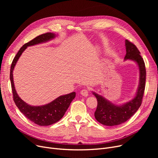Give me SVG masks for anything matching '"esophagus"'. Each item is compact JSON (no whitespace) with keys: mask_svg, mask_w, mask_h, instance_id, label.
I'll return each instance as SVG.
<instances>
[{"mask_svg":"<svg viewBox=\"0 0 158 158\" xmlns=\"http://www.w3.org/2000/svg\"><path fill=\"white\" fill-rule=\"evenodd\" d=\"M88 94H89V90L88 89H86V88L82 89L81 91V94L82 96H84V97H88Z\"/></svg>","mask_w":158,"mask_h":158,"instance_id":"obj_1","label":"esophagus"}]
</instances>
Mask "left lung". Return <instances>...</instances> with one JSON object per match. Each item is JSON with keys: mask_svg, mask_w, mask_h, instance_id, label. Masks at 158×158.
Listing matches in <instances>:
<instances>
[{"mask_svg": "<svg viewBox=\"0 0 158 158\" xmlns=\"http://www.w3.org/2000/svg\"><path fill=\"white\" fill-rule=\"evenodd\" d=\"M125 42L126 54L124 60L135 61L139 67L138 88L135 97L122 105L113 104L102 95L92 92L97 100V107L94 114L95 119L107 126H118L128 120L138 111L142 102L146 80L145 63L136 45L127 40Z\"/></svg>", "mask_w": 158, "mask_h": 158, "instance_id": "1", "label": "left lung"}]
</instances>
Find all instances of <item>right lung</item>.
<instances>
[{
	"instance_id": "1",
	"label": "right lung",
	"mask_w": 158,
	"mask_h": 158,
	"mask_svg": "<svg viewBox=\"0 0 158 158\" xmlns=\"http://www.w3.org/2000/svg\"><path fill=\"white\" fill-rule=\"evenodd\" d=\"M56 36V35L54 33L47 32L36 37L29 41L28 43L24 44L14 57L11 66L10 81L14 102L23 115L26 116L32 122L41 126L52 125L59 121L63 117L65 112L68 110L70 103L76 97V92H72L69 94L60 96L51 102L45 105L32 106L22 100L16 93L14 85L13 72L16 62L18 61L19 57L27 47L47 42L49 40L54 39Z\"/></svg>"
}]
</instances>
